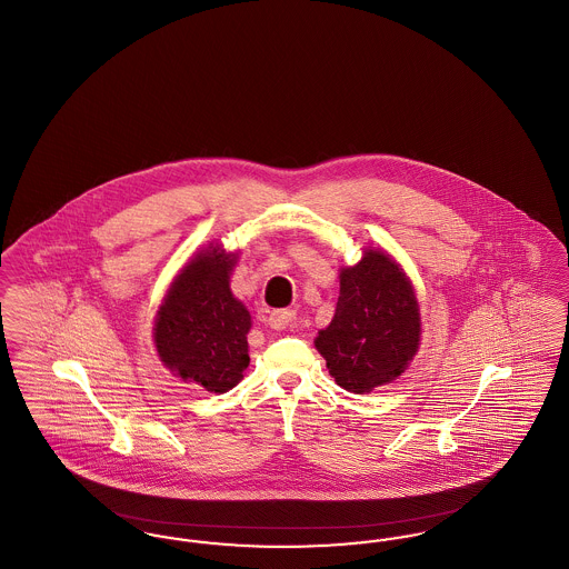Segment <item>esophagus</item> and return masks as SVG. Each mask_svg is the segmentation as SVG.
I'll return each mask as SVG.
<instances>
[{"instance_id":"esophagus-1","label":"esophagus","mask_w":569,"mask_h":569,"mask_svg":"<svg viewBox=\"0 0 569 569\" xmlns=\"http://www.w3.org/2000/svg\"><path fill=\"white\" fill-rule=\"evenodd\" d=\"M269 325L274 330H286L295 325V313L292 311H272Z\"/></svg>"}]
</instances>
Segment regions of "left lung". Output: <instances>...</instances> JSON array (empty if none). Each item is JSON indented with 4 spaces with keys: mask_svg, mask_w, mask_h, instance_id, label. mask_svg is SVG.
Returning <instances> with one entry per match:
<instances>
[{
    "mask_svg": "<svg viewBox=\"0 0 569 569\" xmlns=\"http://www.w3.org/2000/svg\"><path fill=\"white\" fill-rule=\"evenodd\" d=\"M335 318L316 337L328 373L353 395L399 378L420 346V309L401 264L367 249L341 269Z\"/></svg>",
    "mask_w": 569,
    "mask_h": 569,
    "instance_id": "1",
    "label": "left lung"
}]
</instances>
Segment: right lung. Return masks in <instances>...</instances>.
Returning a JSON list of instances; mask_svg holds the SVG:
<instances>
[{"label": "right lung", "instance_id": "add662e5", "mask_svg": "<svg viewBox=\"0 0 569 569\" xmlns=\"http://www.w3.org/2000/svg\"><path fill=\"white\" fill-rule=\"evenodd\" d=\"M237 253L221 244L198 251L170 283L158 309L153 341L177 378L209 392H228L249 367L251 316L230 292Z\"/></svg>", "mask_w": 569, "mask_h": 569}]
</instances>
